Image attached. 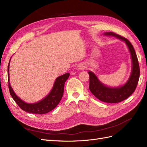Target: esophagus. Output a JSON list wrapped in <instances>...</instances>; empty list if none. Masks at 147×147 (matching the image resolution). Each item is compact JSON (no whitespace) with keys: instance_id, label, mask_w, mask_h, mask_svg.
Here are the masks:
<instances>
[{"instance_id":"obj_1","label":"esophagus","mask_w":147,"mask_h":147,"mask_svg":"<svg viewBox=\"0 0 147 147\" xmlns=\"http://www.w3.org/2000/svg\"><path fill=\"white\" fill-rule=\"evenodd\" d=\"M77 68H78L79 70H82V69H85L86 67H85V65H84V64H83V63H80V64H79L77 65Z\"/></svg>"}]
</instances>
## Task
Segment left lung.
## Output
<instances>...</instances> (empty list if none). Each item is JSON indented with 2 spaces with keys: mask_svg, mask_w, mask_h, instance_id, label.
<instances>
[{
  "mask_svg": "<svg viewBox=\"0 0 147 147\" xmlns=\"http://www.w3.org/2000/svg\"><path fill=\"white\" fill-rule=\"evenodd\" d=\"M104 34L115 37L126 43L131 55L132 63L131 74L129 78L124 85L117 88H110L102 84L94 73L89 71L88 74L90 75L89 88L92 94L100 100L107 103H118L126 99L136 90L140 77L139 61L134 47L127 38L111 32H105Z\"/></svg>",
  "mask_w": 147,
  "mask_h": 147,
  "instance_id": "obj_1",
  "label": "left lung"
}]
</instances>
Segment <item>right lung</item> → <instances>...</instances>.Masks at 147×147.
Masks as SVG:
<instances>
[{
    "mask_svg": "<svg viewBox=\"0 0 147 147\" xmlns=\"http://www.w3.org/2000/svg\"><path fill=\"white\" fill-rule=\"evenodd\" d=\"M9 66L8 65V82L10 95L20 107L26 112L33 114H45L50 112L58 105L63 96L64 87L65 81L69 78L70 74L66 73L57 77L50 92L45 98L34 104H28L18 97L11 87L9 79Z\"/></svg>",
    "mask_w": 147,
    "mask_h": 147,
    "instance_id": "add662e5",
    "label": "right lung"
}]
</instances>
